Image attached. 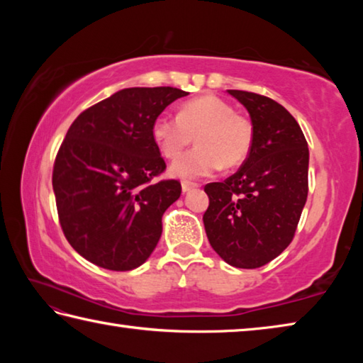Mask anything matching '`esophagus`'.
<instances>
[{
    "label": "esophagus",
    "instance_id": "esophagus-1",
    "mask_svg": "<svg viewBox=\"0 0 363 363\" xmlns=\"http://www.w3.org/2000/svg\"><path fill=\"white\" fill-rule=\"evenodd\" d=\"M200 184L196 182H190V181H182V192H190V190L199 189Z\"/></svg>",
    "mask_w": 363,
    "mask_h": 363
}]
</instances>
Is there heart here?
Instances as JSON below:
<instances>
[{"instance_id": "b5f03b06", "label": "heart", "mask_w": 363, "mask_h": 363, "mask_svg": "<svg viewBox=\"0 0 363 363\" xmlns=\"http://www.w3.org/2000/svg\"><path fill=\"white\" fill-rule=\"evenodd\" d=\"M152 136L167 158L179 157L196 136L199 147L176 160L171 173L201 177L224 164L235 168L250 155L253 126L218 96H200L184 104L179 115H162L153 121Z\"/></svg>"}]
</instances>
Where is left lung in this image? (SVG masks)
Masks as SVG:
<instances>
[{"instance_id": "obj_1", "label": "left lung", "mask_w": 363, "mask_h": 363, "mask_svg": "<svg viewBox=\"0 0 363 363\" xmlns=\"http://www.w3.org/2000/svg\"><path fill=\"white\" fill-rule=\"evenodd\" d=\"M248 110L253 147L235 174L210 182L203 214L213 250L233 267L256 269L291 243L307 200L309 149L298 121L270 97L227 89Z\"/></svg>"}]
</instances>
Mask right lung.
Instances as JSON below:
<instances>
[{"label": "right lung", "mask_w": 363, "mask_h": 363, "mask_svg": "<svg viewBox=\"0 0 363 363\" xmlns=\"http://www.w3.org/2000/svg\"><path fill=\"white\" fill-rule=\"evenodd\" d=\"M189 93L171 86L126 88L86 108L56 155L52 189L67 240L84 259L108 270L147 261L162 237V216L181 182L155 181L167 163L152 125Z\"/></svg>", "instance_id": "1"}]
</instances>
